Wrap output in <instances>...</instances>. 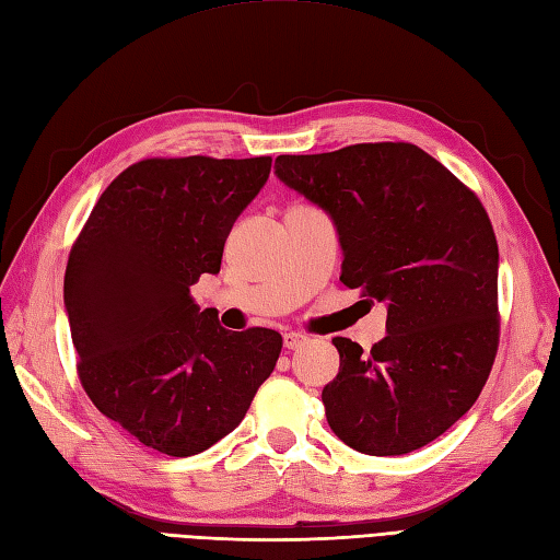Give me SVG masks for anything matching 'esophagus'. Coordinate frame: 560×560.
<instances>
[{
  "label": "esophagus",
  "instance_id": "obj_1",
  "mask_svg": "<svg viewBox=\"0 0 560 560\" xmlns=\"http://www.w3.org/2000/svg\"><path fill=\"white\" fill-rule=\"evenodd\" d=\"M282 342H284V347H288V349H299V347L308 345V337L304 332H294L292 330V332H284Z\"/></svg>",
  "mask_w": 560,
  "mask_h": 560
}]
</instances>
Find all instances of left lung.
<instances>
[{
  "label": "left lung",
  "mask_w": 560,
  "mask_h": 560,
  "mask_svg": "<svg viewBox=\"0 0 560 560\" xmlns=\"http://www.w3.org/2000/svg\"><path fill=\"white\" fill-rule=\"evenodd\" d=\"M276 173L332 215L342 280L387 302L371 353L335 337L327 425L368 456L430 444L470 411L499 349V244L470 187L411 142L282 154Z\"/></svg>",
  "instance_id": "obj_1"
}]
</instances>
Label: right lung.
<instances>
[{"label":"right lung","instance_id":"right-lung-1","mask_svg":"<svg viewBox=\"0 0 560 560\" xmlns=\"http://www.w3.org/2000/svg\"><path fill=\"white\" fill-rule=\"evenodd\" d=\"M270 156L142 159L94 203L68 254L63 302L90 401L135 440L192 456L233 432L278 363L268 327L230 332L189 288L221 270L225 237Z\"/></svg>","mask_w":560,"mask_h":560}]
</instances>
